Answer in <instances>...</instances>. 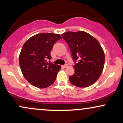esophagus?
I'll use <instances>...</instances> for the list:
<instances>
[{"instance_id":"34e87169","label":"esophagus","mask_w":123,"mask_h":123,"mask_svg":"<svg viewBox=\"0 0 123 123\" xmlns=\"http://www.w3.org/2000/svg\"><path fill=\"white\" fill-rule=\"evenodd\" d=\"M68 64H65L63 65H62V67L63 68H67L68 67Z\"/></svg>"}]
</instances>
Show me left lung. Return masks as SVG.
Listing matches in <instances>:
<instances>
[{"label":"left lung","mask_w":123,"mask_h":123,"mask_svg":"<svg viewBox=\"0 0 123 123\" xmlns=\"http://www.w3.org/2000/svg\"><path fill=\"white\" fill-rule=\"evenodd\" d=\"M70 48L76 62L75 72L69 77L70 83L78 87H87L97 81L102 72L105 54L98 41L84 31L67 32L62 34Z\"/></svg>","instance_id":"1"}]
</instances>
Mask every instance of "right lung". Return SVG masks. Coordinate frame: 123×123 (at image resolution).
Masks as SVG:
<instances>
[{"instance_id":"right-lung-1","label":"right lung","mask_w":123,"mask_h":123,"mask_svg":"<svg viewBox=\"0 0 123 123\" xmlns=\"http://www.w3.org/2000/svg\"><path fill=\"white\" fill-rule=\"evenodd\" d=\"M62 37L53 33H42L29 38L22 46L19 56L22 74L32 86L45 88L54 83L61 67L49 63L51 50L55 42Z\"/></svg>"}]
</instances>
